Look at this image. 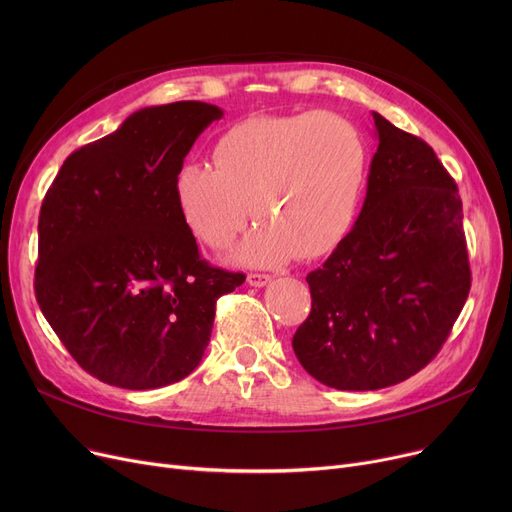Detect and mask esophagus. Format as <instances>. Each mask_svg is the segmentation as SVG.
Segmentation results:
<instances>
[{"label":"esophagus","instance_id":"esophagus-1","mask_svg":"<svg viewBox=\"0 0 512 512\" xmlns=\"http://www.w3.org/2000/svg\"><path fill=\"white\" fill-rule=\"evenodd\" d=\"M272 280V276H267V274H249L247 276V282H249V286H255V288H261V286H265L267 282Z\"/></svg>","mask_w":512,"mask_h":512}]
</instances>
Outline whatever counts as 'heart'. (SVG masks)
Segmentation results:
<instances>
[{
    "label": "heart",
    "instance_id": "1",
    "mask_svg": "<svg viewBox=\"0 0 512 512\" xmlns=\"http://www.w3.org/2000/svg\"><path fill=\"white\" fill-rule=\"evenodd\" d=\"M209 164L188 161L174 178L184 224L222 251L247 224L251 201L265 220L238 249L253 265L334 251L353 228L367 180L361 128L336 112L257 116L213 143Z\"/></svg>",
    "mask_w": 512,
    "mask_h": 512
}]
</instances>
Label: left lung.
I'll return each instance as SVG.
<instances>
[{
	"label": "left lung",
	"mask_w": 512,
	"mask_h": 512,
	"mask_svg": "<svg viewBox=\"0 0 512 512\" xmlns=\"http://www.w3.org/2000/svg\"><path fill=\"white\" fill-rule=\"evenodd\" d=\"M375 151L353 230L307 276L311 313L292 338L336 390L405 382L446 342L471 288L463 203L434 149L373 112Z\"/></svg>",
	"instance_id": "8db88e82"
}]
</instances>
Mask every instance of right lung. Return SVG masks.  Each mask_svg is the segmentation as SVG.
Masks as SVG:
<instances>
[{
  "label": "right lung",
  "instance_id": "1",
  "mask_svg": "<svg viewBox=\"0 0 512 512\" xmlns=\"http://www.w3.org/2000/svg\"><path fill=\"white\" fill-rule=\"evenodd\" d=\"M224 112L203 101L145 107L70 153L39 213L35 297L93 378L128 390L186 378L215 303L245 282L209 265L184 224L174 178Z\"/></svg>",
  "mask_w": 512,
  "mask_h": 512
}]
</instances>
